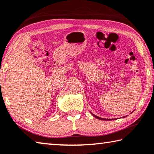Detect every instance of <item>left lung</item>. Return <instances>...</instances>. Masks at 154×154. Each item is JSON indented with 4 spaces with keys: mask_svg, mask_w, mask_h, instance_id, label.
Masks as SVG:
<instances>
[{
    "mask_svg": "<svg viewBox=\"0 0 154 154\" xmlns=\"http://www.w3.org/2000/svg\"><path fill=\"white\" fill-rule=\"evenodd\" d=\"M90 113L92 114V116H94L95 118L96 119H100V120H103V121H111V120H114V119H103V118H101V117H99V116H96V115H94V114H92L91 112H90ZM125 116H123V118H124V117H125Z\"/></svg>",
    "mask_w": 154,
    "mask_h": 154,
    "instance_id": "1",
    "label": "left lung"
}]
</instances>
